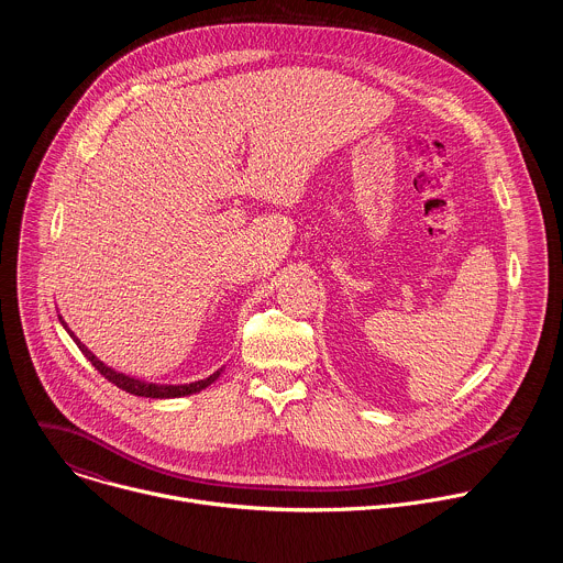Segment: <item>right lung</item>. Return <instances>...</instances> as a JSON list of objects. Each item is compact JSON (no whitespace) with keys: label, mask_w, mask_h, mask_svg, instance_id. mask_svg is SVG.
I'll list each match as a JSON object with an SVG mask.
<instances>
[{"label":"right lung","mask_w":563,"mask_h":563,"mask_svg":"<svg viewBox=\"0 0 563 563\" xmlns=\"http://www.w3.org/2000/svg\"><path fill=\"white\" fill-rule=\"evenodd\" d=\"M62 325L66 328L64 320H62ZM66 332L70 334V339L77 343V347L82 350V354L91 361V365H93L104 378H109L113 385H118L120 389H124V391H129V394H135V396H146V398H176V396H187V394H194V391L205 389L207 385H211V383L220 376V372H213L211 376H207V378H202V380H196V383H189V385H155V383L135 380V378H131V376H124V374L113 372L111 367H107L102 361H98V358L93 356V352H89L82 343H79V341L75 339V334H73L68 328H66Z\"/></svg>","instance_id":"right-lung-1"}]
</instances>
